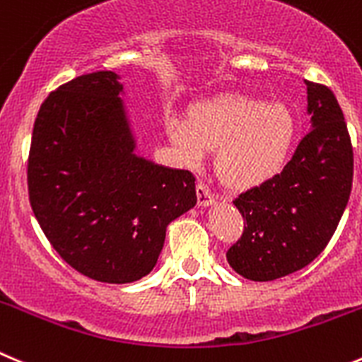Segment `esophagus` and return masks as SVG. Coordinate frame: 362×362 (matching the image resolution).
<instances>
[{
  "mask_svg": "<svg viewBox=\"0 0 362 362\" xmlns=\"http://www.w3.org/2000/svg\"><path fill=\"white\" fill-rule=\"evenodd\" d=\"M197 201L199 206H209L215 201V194H213L208 185L197 183Z\"/></svg>",
  "mask_w": 362,
  "mask_h": 362,
  "instance_id": "1",
  "label": "esophagus"
}]
</instances>
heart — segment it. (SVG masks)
Segmentation results:
<instances>
[{
    "label": "heart",
    "instance_id": "b5f03b06",
    "mask_svg": "<svg viewBox=\"0 0 362 362\" xmlns=\"http://www.w3.org/2000/svg\"><path fill=\"white\" fill-rule=\"evenodd\" d=\"M297 135L290 108L230 94L195 106L187 122H172L168 136L192 167L216 151V172L229 187L264 183L286 163Z\"/></svg>",
    "mask_w": 362,
    "mask_h": 362
}]
</instances>
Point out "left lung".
I'll return each mask as SVG.
<instances>
[{
  "mask_svg": "<svg viewBox=\"0 0 362 362\" xmlns=\"http://www.w3.org/2000/svg\"><path fill=\"white\" fill-rule=\"evenodd\" d=\"M304 83L313 129L281 174L233 201L243 233L226 257L250 281L284 277L318 257L352 192L354 151L338 99L325 85Z\"/></svg>",
  "mask_w": 362,
  "mask_h": 362,
  "instance_id": "obj_1",
  "label": "left lung"
}]
</instances>
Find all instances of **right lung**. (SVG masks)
Here are the masks:
<instances>
[{
    "label": "right lung",
    "mask_w": 362,
    "mask_h": 362,
    "mask_svg": "<svg viewBox=\"0 0 362 362\" xmlns=\"http://www.w3.org/2000/svg\"><path fill=\"white\" fill-rule=\"evenodd\" d=\"M112 71L74 78L37 113L28 156L33 215L62 259L126 284L156 264L167 226L197 202L190 170L136 156Z\"/></svg>",
    "instance_id": "right-lung-1"
}]
</instances>
